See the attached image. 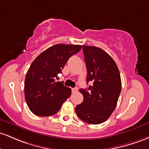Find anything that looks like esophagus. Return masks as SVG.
<instances>
[{"mask_svg": "<svg viewBox=\"0 0 149 149\" xmlns=\"http://www.w3.org/2000/svg\"><path fill=\"white\" fill-rule=\"evenodd\" d=\"M77 91H78V88H77V87L72 88V92L73 93H76Z\"/></svg>", "mask_w": 149, "mask_h": 149, "instance_id": "obj_1", "label": "esophagus"}]
</instances>
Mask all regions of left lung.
Here are the masks:
<instances>
[{
  "label": "left lung",
  "instance_id": "8db88e82",
  "mask_svg": "<svg viewBox=\"0 0 149 149\" xmlns=\"http://www.w3.org/2000/svg\"><path fill=\"white\" fill-rule=\"evenodd\" d=\"M87 69L86 83L92 86L80 88L84 100L75 108L77 115L88 124L98 125L108 119L117 106L122 84L118 66L109 55L96 46H83Z\"/></svg>",
  "mask_w": 149,
  "mask_h": 149
}]
</instances>
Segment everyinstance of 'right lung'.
<instances>
[{
    "instance_id": "right-lung-1",
    "label": "right lung",
    "mask_w": 149,
    "mask_h": 149,
    "mask_svg": "<svg viewBox=\"0 0 149 149\" xmlns=\"http://www.w3.org/2000/svg\"><path fill=\"white\" fill-rule=\"evenodd\" d=\"M80 45L56 44L45 50L30 65L24 81V96L29 110L38 116L56 114L71 95V89L56 81L68 59Z\"/></svg>"
}]
</instances>
